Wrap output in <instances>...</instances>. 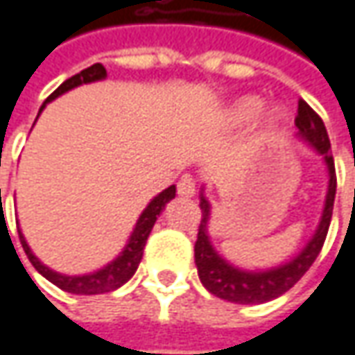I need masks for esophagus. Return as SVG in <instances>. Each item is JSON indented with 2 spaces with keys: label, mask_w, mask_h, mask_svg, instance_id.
Segmentation results:
<instances>
[{
  "label": "esophagus",
  "mask_w": 355,
  "mask_h": 355,
  "mask_svg": "<svg viewBox=\"0 0 355 355\" xmlns=\"http://www.w3.org/2000/svg\"><path fill=\"white\" fill-rule=\"evenodd\" d=\"M178 193H180L182 198H193V196H196V182H193L189 175L182 178L180 184H178Z\"/></svg>",
  "instance_id": "esophagus-1"
}]
</instances>
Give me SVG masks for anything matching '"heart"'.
Segmentation results:
<instances>
[{"instance_id": "obj_1", "label": "heart", "mask_w": 355, "mask_h": 355, "mask_svg": "<svg viewBox=\"0 0 355 355\" xmlns=\"http://www.w3.org/2000/svg\"><path fill=\"white\" fill-rule=\"evenodd\" d=\"M259 107H261V101L257 98H254V96L241 98L234 103V107H232V117H234V119H239V121H241V119H248V117L254 116ZM279 117H282V114H279L277 110H274V112L270 114V121H279Z\"/></svg>"}]
</instances>
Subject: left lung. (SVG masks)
<instances>
[{
	"mask_svg": "<svg viewBox=\"0 0 355 355\" xmlns=\"http://www.w3.org/2000/svg\"><path fill=\"white\" fill-rule=\"evenodd\" d=\"M295 128H297V135L304 141H308V146H311L324 157L329 182L326 204H324V211H322L315 234L311 236L308 245L288 263L272 268V270H263V272H248V270H239L236 266H232L227 259H223L214 250L211 239L207 236L209 202L205 200L204 191L200 193L202 222L198 227V241L193 248L196 266H198V275H200L205 290L222 300L234 302V304H263V302L275 300L302 279V275L310 270L311 263L322 252V245L328 236L329 222H331L334 200H336V166H334V157L329 153L331 146H329L328 132H326L322 117L318 116L304 99L297 101Z\"/></svg>",
	"mask_w": 355,
	"mask_h": 355,
	"instance_id": "left-lung-1",
	"label": "left lung"
}]
</instances>
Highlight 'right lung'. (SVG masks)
Returning a JSON list of instances; mask_svg holds the SVG:
<instances>
[{
  "instance_id": "1",
  "label": "right lung",
  "mask_w": 355,
  "mask_h": 355,
  "mask_svg": "<svg viewBox=\"0 0 355 355\" xmlns=\"http://www.w3.org/2000/svg\"><path fill=\"white\" fill-rule=\"evenodd\" d=\"M107 73H105V67L101 65V63H94L92 67H87V69H83L80 73H76V76H71L69 80H65L49 96V98L45 99V103L47 101H51V99L60 98L62 94L65 92H69V89H73V87H78L81 83H92V81H99L103 80ZM45 103L42 105V110L45 107ZM42 110H40V114H42ZM175 198V186H169L168 189H164L162 193H157L153 200H151L148 207L141 211V216H139V220L135 223V227H133L132 236L128 239V243H125V248H123V252L119 254V256L114 259V261H110L105 268H101L98 272H94V274H85V275H63L58 274V272H53V270H49L47 266H44L37 257L33 256V252L29 250V245H27L26 238H24V234H21V230H17L19 232V241H21V245H24V252H26L27 259L31 261V266L40 272V274L44 275L45 279H49L51 284H55L58 288H62L63 292H69V293H80V295H96V293H107V292H114L117 290L119 286H123L133 274H135V270H137V266H139V261H141V256H144V248H146V241L150 238L151 234V227H153V223L157 220V216L164 211V207L168 202H171Z\"/></svg>"
}]
</instances>
